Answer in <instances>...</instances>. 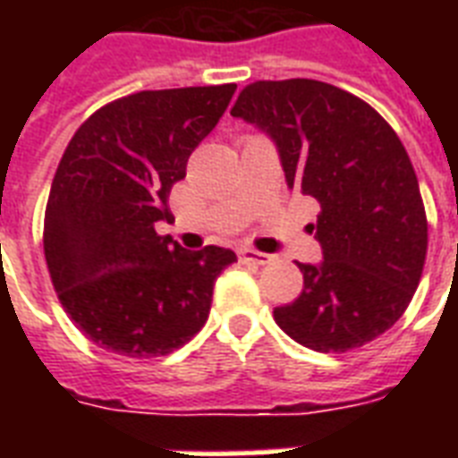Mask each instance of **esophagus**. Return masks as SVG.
I'll use <instances>...</instances> for the list:
<instances>
[{"label": "esophagus", "mask_w": 458, "mask_h": 458, "mask_svg": "<svg viewBox=\"0 0 458 458\" xmlns=\"http://www.w3.org/2000/svg\"><path fill=\"white\" fill-rule=\"evenodd\" d=\"M237 257L242 264H254V266H266L271 264V257L264 254V251H257V250H250V247H244V250L237 251Z\"/></svg>", "instance_id": "obj_1"}]
</instances>
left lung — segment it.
Wrapping results in <instances>:
<instances>
[{"label": "left lung", "instance_id": "left-lung-1", "mask_svg": "<svg viewBox=\"0 0 458 458\" xmlns=\"http://www.w3.org/2000/svg\"><path fill=\"white\" fill-rule=\"evenodd\" d=\"M230 114L268 132L287 185L320 204L323 250L273 318L313 352H349L390 330L420 283L428 218L411 158L392 125L352 92L309 78L257 81Z\"/></svg>", "mask_w": 458, "mask_h": 458}]
</instances>
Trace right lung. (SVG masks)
<instances>
[{
	"instance_id": "1",
	"label": "right lung",
	"mask_w": 458,
	"mask_h": 458,
	"mask_svg": "<svg viewBox=\"0 0 458 458\" xmlns=\"http://www.w3.org/2000/svg\"><path fill=\"white\" fill-rule=\"evenodd\" d=\"M235 82L142 89L104 104L75 131L54 173L45 259L68 318L99 347L171 354L207 323L214 283L235 251L182 250L154 230L168 194L214 131Z\"/></svg>"
}]
</instances>
